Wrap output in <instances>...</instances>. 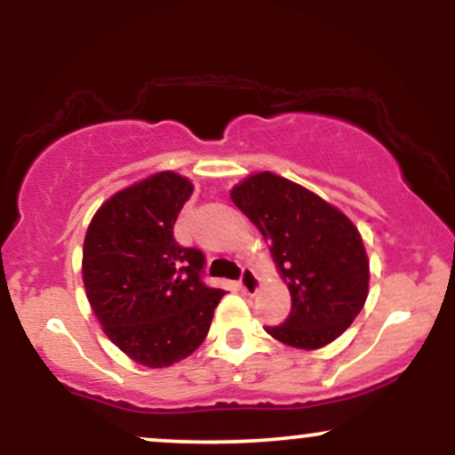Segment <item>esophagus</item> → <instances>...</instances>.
Segmentation results:
<instances>
[{
    "label": "esophagus",
    "mask_w": 455,
    "mask_h": 455,
    "mask_svg": "<svg viewBox=\"0 0 455 455\" xmlns=\"http://www.w3.org/2000/svg\"><path fill=\"white\" fill-rule=\"evenodd\" d=\"M239 286H242V291L245 295H254L259 291V278L257 274H254V269L250 267H243L242 269V278H239Z\"/></svg>",
    "instance_id": "34e87169"
}]
</instances>
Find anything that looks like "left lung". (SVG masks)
Instances as JSON below:
<instances>
[{"label": "left lung", "mask_w": 455, "mask_h": 455, "mask_svg": "<svg viewBox=\"0 0 455 455\" xmlns=\"http://www.w3.org/2000/svg\"><path fill=\"white\" fill-rule=\"evenodd\" d=\"M231 198L269 242L291 291L289 316L265 331L295 348L336 340L368 297V257L353 222L315 192L274 173L248 177Z\"/></svg>", "instance_id": "1"}]
</instances>
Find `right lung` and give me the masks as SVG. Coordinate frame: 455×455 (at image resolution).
Segmentation results:
<instances>
[{"label":"right lung","mask_w":455,"mask_h":455,"mask_svg":"<svg viewBox=\"0 0 455 455\" xmlns=\"http://www.w3.org/2000/svg\"><path fill=\"white\" fill-rule=\"evenodd\" d=\"M190 195L186 177L151 175L104 203L83 245L93 315L115 347L149 368L195 353L224 295L203 282L205 254L173 237Z\"/></svg>","instance_id":"right-lung-1"}]
</instances>
